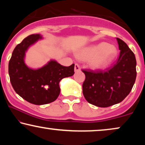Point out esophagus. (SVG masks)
I'll return each instance as SVG.
<instances>
[{"label": "esophagus", "instance_id": "obj_1", "mask_svg": "<svg viewBox=\"0 0 145 145\" xmlns=\"http://www.w3.org/2000/svg\"><path fill=\"white\" fill-rule=\"evenodd\" d=\"M80 71V66L78 64H75V66H74V71L75 72H78V71Z\"/></svg>", "mask_w": 145, "mask_h": 145}]
</instances>
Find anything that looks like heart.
<instances>
[{
  "label": "heart",
  "instance_id": "obj_1",
  "mask_svg": "<svg viewBox=\"0 0 145 145\" xmlns=\"http://www.w3.org/2000/svg\"><path fill=\"white\" fill-rule=\"evenodd\" d=\"M118 54L114 45L102 42L82 49L77 53V57L83 61H90L92 69L100 70L106 68Z\"/></svg>",
  "mask_w": 145,
  "mask_h": 145
}]
</instances>
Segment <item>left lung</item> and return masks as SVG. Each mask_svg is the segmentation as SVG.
<instances>
[{"instance_id": "1", "label": "left lung", "mask_w": 145, "mask_h": 145, "mask_svg": "<svg viewBox=\"0 0 145 145\" xmlns=\"http://www.w3.org/2000/svg\"><path fill=\"white\" fill-rule=\"evenodd\" d=\"M120 54L117 63L106 71H82L86 78L82 92L87 102L107 108L122 102L129 94L136 80L137 61L133 52L117 38Z\"/></svg>"}]
</instances>
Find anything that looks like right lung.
<instances>
[{
	"mask_svg": "<svg viewBox=\"0 0 145 145\" xmlns=\"http://www.w3.org/2000/svg\"><path fill=\"white\" fill-rule=\"evenodd\" d=\"M41 39L40 34H32L24 39L14 49L8 64L10 80L14 90L27 102L35 105L54 102L60 94V81L74 74V64L64 67L55 60L37 69L25 65L27 49Z\"/></svg>",
	"mask_w": 145,
	"mask_h": 145,
	"instance_id": "add662e5",
	"label": "right lung"
}]
</instances>
